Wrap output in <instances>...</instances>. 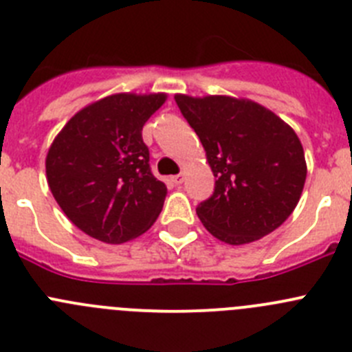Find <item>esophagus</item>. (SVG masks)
<instances>
[{
	"label": "esophagus",
	"instance_id": "esophagus-1",
	"mask_svg": "<svg viewBox=\"0 0 352 352\" xmlns=\"http://www.w3.org/2000/svg\"><path fill=\"white\" fill-rule=\"evenodd\" d=\"M172 182L175 184V186H180V184L184 182V175H182V173H179V175H173L172 177Z\"/></svg>",
	"mask_w": 352,
	"mask_h": 352
}]
</instances>
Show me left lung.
<instances>
[{
    "mask_svg": "<svg viewBox=\"0 0 352 352\" xmlns=\"http://www.w3.org/2000/svg\"><path fill=\"white\" fill-rule=\"evenodd\" d=\"M206 151L215 189L196 206L210 234L245 245L280 228L297 206L307 166L297 133L261 104L175 95Z\"/></svg>",
    "mask_w": 352,
    "mask_h": 352,
    "instance_id": "left-lung-1",
    "label": "left lung"
}]
</instances>
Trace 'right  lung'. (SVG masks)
Returning a JSON list of instances; mask_svg holds the SVG:
<instances>
[{
    "mask_svg": "<svg viewBox=\"0 0 352 352\" xmlns=\"http://www.w3.org/2000/svg\"><path fill=\"white\" fill-rule=\"evenodd\" d=\"M165 94H116L67 121L47 154L54 198L72 224L120 245L146 232L161 213L166 186L151 172L142 126Z\"/></svg>",
    "mask_w": 352,
    "mask_h": 352,
    "instance_id": "add662e5",
    "label": "right lung"
}]
</instances>
